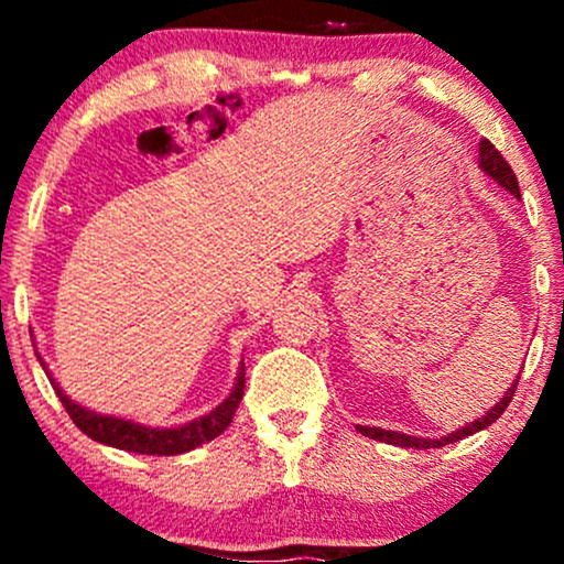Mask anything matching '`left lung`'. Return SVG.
Instances as JSON below:
<instances>
[{
    "instance_id": "left-lung-1",
    "label": "left lung",
    "mask_w": 564,
    "mask_h": 564,
    "mask_svg": "<svg viewBox=\"0 0 564 564\" xmlns=\"http://www.w3.org/2000/svg\"><path fill=\"white\" fill-rule=\"evenodd\" d=\"M480 170L488 174L490 180H496L498 185L503 187V191H509L511 196L520 198V185H517V177L514 172H511V166L503 161L501 153L496 151L494 145H490V140H482L480 142ZM520 379V377H517ZM517 379L511 381V387L507 392H503V398L498 400V403L490 408L488 413L480 419H475V422L458 426L456 432H451V435H443V437H413V435H405V432H392V430H381V426H355V430L360 432V435L371 437V440H379V443H387V445H398V448H413V451H422V448H443V445H451V443H458L462 437H469L475 435V432L480 430H488L490 424L496 422L498 416H501L503 411H507V405L511 403V398H514V390H517Z\"/></svg>"
}]
</instances>
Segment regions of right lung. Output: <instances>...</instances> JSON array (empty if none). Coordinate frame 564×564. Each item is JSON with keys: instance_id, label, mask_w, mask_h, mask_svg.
Returning a JSON list of instances; mask_svg holds the SVG:
<instances>
[{"instance_id": "1", "label": "right lung", "mask_w": 564, "mask_h": 564, "mask_svg": "<svg viewBox=\"0 0 564 564\" xmlns=\"http://www.w3.org/2000/svg\"><path fill=\"white\" fill-rule=\"evenodd\" d=\"M36 358H39V366H42L44 373H47L55 394L61 398L63 408H66L68 416L74 419V424L79 426L84 435L93 437L95 443L111 445V448L129 451V453H142V456H177V453H187L223 435V432L230 426L232 416H236L238 405H241L243 387H246V368L241 360L236 384H232L230 394L215 408V411L204 413V416L193 419V422L187 424L145 426L140 422H132V419L108 416V413L89 411V408H84L76 403V400H70L68 394L61 390V384L53 379V373H50V368L44 364L42 355L36 352Z\"/></svg>"}]
</instances>
